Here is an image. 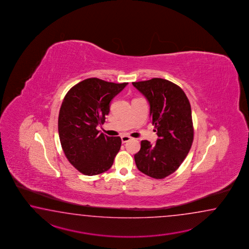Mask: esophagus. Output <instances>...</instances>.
I'll use <instances>...</instances> for the list:
<instances>
[{
  "label": "esophagus",
  "instance_id": "34e87169",
  "mask_svg": "<svg viewBox=\"0 0 249 249\" xmlns=\"http://www.w3.org/2000/svg\"><path fill=\"white\" fill-rule=\"evenodd\" d=\"M131 139H132V138L130 137V136H127V135H123V136H121V141H122L123 143L129 142Z\"/></svg>",
  "mask_w": 249,
  "mask_h": 249
}]
</instances>
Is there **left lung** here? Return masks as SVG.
Segmentation results:
<instances>
[{
    "label": "left lung",
    "mask_w": 249,
    "mask_h": 249,
    "mask_svg": "<svg viewBox=\"0 0 249 249\" xmlns=\"http://www.w3.org/2000/svg\"><path fill=\"white\" fill-rule=\"evenodd\" d=\"M132 85L149 103V117L156 128V145L142 141L134 155L142 173L163 179L179 168L193 142L191 107L184 91L168 80L153 78L134 82Z\"/></svg>",
    "instance_id": "8db88e82"
}]
</instances>
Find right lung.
<instances>
[{
    "instance_id": "obj_1",
    "label": "right lung",
    "mask_w": 249,
    "mask_h": 249,
    "mask_svg": "<svg viewBox=\"0 0 249 249\" xmlns=\"http://www.w3.org/2000/svg\"><path fill=\"white\" fill-rule=\"evenodd\" d=\"M127 84L88 78L65 96L58 114V135L67 159L80 173L100 175L114 163L121 138L107 136L96 127L105 122L110 101Z\"/></svg>"
}]
</instances>
